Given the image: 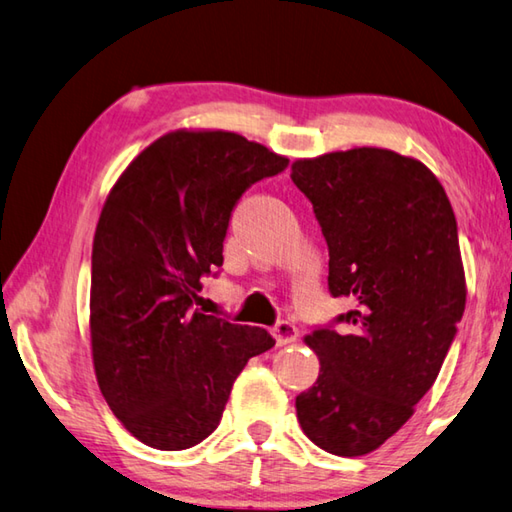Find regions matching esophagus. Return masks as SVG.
<instances>
[{"label":"esophagus","instance_id":"obj_1","mask_svg":"<svg viewBox=\"0 0 512 512\" xmlns=\"http://www.w3.org/2000/svg\"><path fill=\"white\" fill-rule=\"evenodd\" d=\"M273 336L277 340V345H288V342L297 340V327L293 322L288 320H280L273 327Z\"/></svg>","mask_w":512,"mask_h":512}]
</instances>
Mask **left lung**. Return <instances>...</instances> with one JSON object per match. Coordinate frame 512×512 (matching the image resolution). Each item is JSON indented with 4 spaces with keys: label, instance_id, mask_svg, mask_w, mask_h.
<instances>
[{
    "label": "left lung",
    "instance_id": "8db88e82",
    "mask_svg": "<svg viewBox=\"0 0 512 512\" xmlns=\"http://www.w3.org/2000/svg\"><path fill=\"white\" fill-rule=\"evenodd\" d=\"M291 179L327 239L329 293L353 304L306 336L322 367L295 398L297 421L318 448L360 457L407 423L457 336V219L436 176L392 150L295 161Z\"/></svg>",
    "mask_w": 512,
    "mask_h": 512
}]
</instances>
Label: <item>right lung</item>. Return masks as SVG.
Here are the masks:
<instances>
[{
    "instance_id": "right-lung-1",
    "label": "right lung",
    "mask_w": 512,
    "mask_h": 512,
    "mask_svg": "<svg viewBox=\"0 0 512 512\" xmlns=\"http://www.w3.org/2000/svg\"><path fill=\"white\" fill-rule=\"evenodd\" d=\"M288 159L232 132H172L109 192L91 253V349L100 392L138 441L188 450L217 430L246 362L271 333L194 309L224 264L250 185Z\"/></svg>"
}]
</instances>
